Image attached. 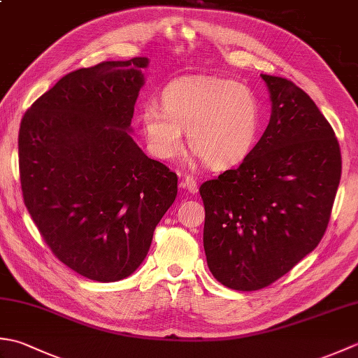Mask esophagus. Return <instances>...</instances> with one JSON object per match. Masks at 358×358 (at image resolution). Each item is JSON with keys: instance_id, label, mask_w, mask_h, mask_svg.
I'll return each mask as SVG.
<instances>
[{"instance_id": "34e87169", "label": "esophagus", "mask_w": 358, "mask_h": 358, "mask_svg": "<svg viewBox=\"0 0 358 358\" xmlns=\"http://www.w3.org/2000/svg\"><path fill=\"white\" fill-rule=\"evenodd\" d=\"M181 186H183V189H186V191L191 192V194H196V191H199V185H196V180L194 177H191V175H186Z\"/></svg>"}]
</instances>
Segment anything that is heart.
<instances>
[{
  "label": "heart",
  "mask_w": 358,
  "mask_h": 358,
  "mask_svg": "<svg viewBox=\"0 0 358 358\" xmlns=\"http://www.w3.org/2000/svg\"><path fill=\"white\" fill-rule=\"evenodd\" d=\"M162 109L146 104L140 124L150 154L171 159L183 149V131L196 155L212 169L240 164L255 148L262 106L254 90L223 77H183L159 95Z\"/></svg>",
  "instance_id": "obj_1"
}]
</instances>
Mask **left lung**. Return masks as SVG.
<instances>
[{
	"mask_svg": "<svg viewBox=\"0 0 358 358\" xmlns=\"http://www.w3.org/2000/svg\"><path fill=\"white\" fill-rule=\"evenodd\" d=\"M269 124L237 169L204 181L203 245L220 283L258 291L317 248L341 177L334 129L292 81L263 75Z\"/></svg>",
	"mask_w": 358,
	"mask_h": 358,
	"instance_id": "1",
	"label": "left lung"
}]
</instances>
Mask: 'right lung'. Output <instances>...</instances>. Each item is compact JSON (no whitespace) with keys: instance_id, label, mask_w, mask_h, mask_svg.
Wrapping results in <instances>:
<instances>
[{"instance_id":"right-lung-1","label":"right lung","mask_w":358,"mask_h":358,"mask_svg":"<svg viewBox=\"0 0 358 358\" xmlns=\"http://www.w3.org/2000/svg\"><path fill=\"white\" fill-rule=\"evenodd\" d=\"M146 57L64 75L30 106L18 134L24 204L59 262L118 281L143 263L177 196V173L131 136Z\"/></svg>"}]
</instances>
